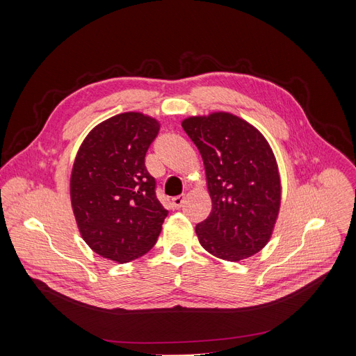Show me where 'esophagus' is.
Listing matches in <instances>:
<instances>
[{
    "label": "esophagus",
    "mask_w": 356,
    "mask_h": 356,
    "mask_svg": "<svg viewBox=\"0 0 356 356\" xmlns=\"http://www.w3.org/2000/svg\"><path fill=\"white\" fill-rule=\"evenodd\" d=\"M184 199H186L184 195H180V196L173 197V199H172V207H173V209H180V208L183 207Z\"/></svg>",
    "instance_id": "esophagus-1"
}]
</instances>
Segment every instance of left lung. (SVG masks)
Wrapping results in <instances>:
<instances>
[{"mask_svg": "<svg viewBox=\"0 0 356 356\" xmlns=\"http://www.w3.org/2000/svg\"><path fill=\"white\" fill-rule=\"evenodd\" d=\"M204 164L212 212L196 225L212 255L241 261L270 241L282 204V180L273 149L259 131L229 112L181 121Z\"/></svg>", "mask_w": 356, "mask_h": 356, "instance_id": "obj_1", "label": "left lung"}]
</instances>
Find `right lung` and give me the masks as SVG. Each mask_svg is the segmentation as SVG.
Returning a JSON list of instances; mask_svg holds the SVG:
<instances>
[{
	"label": "right lung",
	"instance_id": "right-lung-1",
	"mask_svg": "<svg viewBox=\"0 0 356 356\" xmlns=\"http://www.w3.org/2000/svg\"><path fill=\"white\" fill-rule=\"evenodd\" d=\"M160 122L122 112L90 129L70 175V202L79 232L92 251L124 264L154 247L167 211L156 197L145 153Z\"/></svg>",
	"mask_w": 356,
	"mask_h": 356
}]
</instances>
